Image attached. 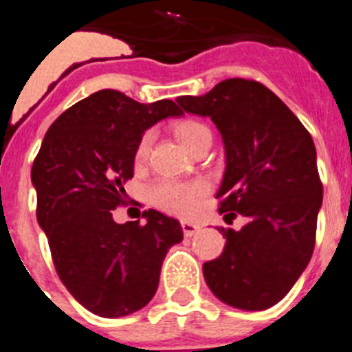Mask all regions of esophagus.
Segmentation results:
<instances>
[{
    "instance_id": "esophagus-1",
    "label": "esophagus",
    "mask_w": 352,
    "mask_h": 352,
    "mask_svg": "<svg viewBox=\"0 0 352 352\" xmlns=\"http://www.w3.org/2000/svg\"><path fill=\"white\" fill-rule=\"evenodd\" d=\"M182 229L186 238H192V236H195L201 231V226H197L194 222H188V220H182Z\"/></svg>"
}]
</instances>
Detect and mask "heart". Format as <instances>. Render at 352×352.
I'll return each mask as SVG.
<instances>
[{
  "label": "heart",
  "instance_id": "b5f03b06",
  "mask_svg": "<svg viewBox=\"0 0 352 352\" xmlns=\"http://www.w3.org/2000/svg\"><path fill=\"white\" fill-rule=\"evenodd\" d=\"M174 132L178 135L179 141L183 142L188 151H194L197 146L203 144L204 141L211 139V130L204 123L197 120H183L176 123ZM151 133H144L139 141L138 149H135V164H142L148 158L149 148H151ZM206 185L203 182H174V179H164V182L155 183L149 188V199L155 206L160 210L169 211L174 214L188 217L197 210L201 199L206 194Z\"/></svg>",
  "mask_w": 352,
  "mask_h": 352
}]
</instances>
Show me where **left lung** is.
Wrapping results in <instances>:
<instances>
[{"label": "left lung", "instance_id": "1", "mask_svg": "<svg viewBox=\"0 0 352 352\" xmlns=\"http://www.w3.org/2000/svg\"><path fill=\"white\" fill-rule=\"evenodd\" d=\"M176 102L219 129L226 151L219 211L247 219L239 231L222 227L226 247L203 264L204 280L229 307L270 309L296 284L316 243L322 185L312 138L256 80L226 79L206 95Z\"/></svg>", "mask_w": 352, "mask_h": 352}]
</instances>
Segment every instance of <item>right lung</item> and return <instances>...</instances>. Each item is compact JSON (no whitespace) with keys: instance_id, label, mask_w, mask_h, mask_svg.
Here are the masks:
<instances>
[{"instance_id":"1","label":"right lung","mask_w":352,"mask_h":352,"mask_svg":"<svg viewBox=\"0 0 352 352\" xmlns=\"http://www.w3.org/2000/svg\"><path fill=\"white\" fill-rule=\"evenodd\" d=\"M182 114L173 100L141 104L100 89L52 123L33 162L36 220L56 272L96 316L116 319L146 307L157 292L164 257L183 239L178 220L160 211H144V223L113 220L144 132Z\"/></svg>"}]
</instances>
